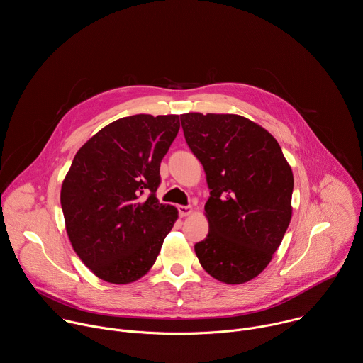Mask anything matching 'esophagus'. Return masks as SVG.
Masks as SVG:
<instances>
[{
	"label": "esophagus",
	"mask_w": 363,
	"mask_h": 363,
	"mask_svg": "<svg viewBox=\"0 0 363 363\" xmlns=\"http://www.w3.org/2000/svg\"><path fill=\"white\" fill-rule=\"evenodd\" d=\"M178 211H179L181 217H186V216H189L192 213V208H191L189 205H179L178 206Z\"/></svg>",
	"instance_id": "esophagus-1"
}]
</instances>
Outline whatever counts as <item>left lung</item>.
I'll use <instances>...</instances> for the list:
<instances>
[{"label": "left lung", "mask_w": 363, "mask_h": 363, "mask_svg": "<svg viewBox=\"0 0 363 363\" xmlns=\"http://www.w3.org/2000/svg\"><path fill=\"white\" fill-rule=\"evenodd\" d=\"M181 123L210 188V231L195 254L214 279L250 281L272 262L290 224L291 168L279 142L247 118L186 113Z\"/></svg>", "instance_id": "1"}]
</instances>
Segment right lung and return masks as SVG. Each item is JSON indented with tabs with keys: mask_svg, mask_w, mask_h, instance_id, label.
Instances as JSON below:
<instances>
[{
	"mask_svg": "<svg viewBox=\"0 0 363 363\" xmlns=\"http://www.w3.org/2000/svg\"><path fill=\"white\" fill-rule=\"evenodd\" d=\"M179 116L133 115L99 130L76 153L62 185L67 235L101 280L128 284L153 266L178 211L160 203L161 161Z\"/></svg>",
	"mask_w": 363,
	"mask_h": 363,
	"instance_id": "add662e5",
	"label": "right lung"
}]
</instances>
